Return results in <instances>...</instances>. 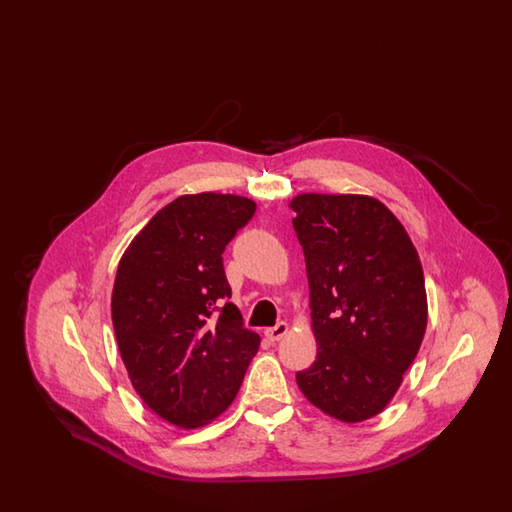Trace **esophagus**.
<instances>
[{"label": "esophagus", "instance_id": "34e87169", "mask_svg": "<svg viewBox=\"0 0 512 512\" xmlns=\"http://www.w3.org/2000/svg\"><path fill=\"white\" fill-rule=\"evenodd\" d=\"M288 330H290V326H288V322H278L276 326H272V328H267L265 330V336H267L270 341H280L286 334H288Z\"/></svg>", "mask_w": 512, "mask_h": 512}]
</instances>
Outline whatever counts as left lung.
Listing matches in <instances>:
<instances>
[{"label": "left lung", "instance_id": "8db88e82", "mask_svg": "<svg viewBox=\"0 0 512 512\" xmlns=\"http://www.w3.org/2000/svg\"><path fill=\"white\" fill-rule=\"evenodd\" d=\"M305 253L317 361L295 380L322 413H382L413 365L428 324L424 272L405 226L372 195L290 201Z\"/></svg>", "mask_w": 512, "mask_h": 512}]
</instances>
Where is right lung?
Segmentation results:
<instances>
[{"label":"right lung","mask_w":512,"mask_h":512,"mask_svg":"<svg viewBox=\"0 0 512 512\" xmlns=\"http://www.w3.org/2000/svg\"><path fill=\"white\" fill-rule=\"evenodd\" d=\"M242 195L165 205L122 253L111 318L128 378L163 420L195 430L236 399L261 338L230 303L222 251L253 217Z\"/></svg>","instance_id":"1"}]
</instances>
